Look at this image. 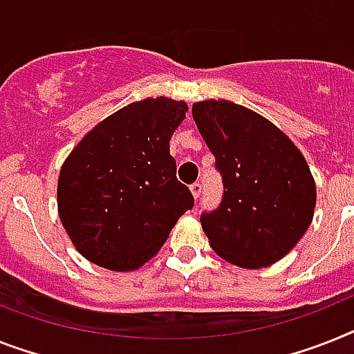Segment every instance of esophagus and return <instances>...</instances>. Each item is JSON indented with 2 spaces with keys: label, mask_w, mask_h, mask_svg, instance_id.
Here are the masks:
<instances>
[{
  "label": "esophagus",
  "mask_w": 354,
  "mask_h": 354,
  "mask_svg": "<svg viewBox=\"0 0 354 354\" xmlns=\"http://www.w3.org/2000/svg\"><path fill=\"white\" fill-rule=\"evenodd\" d=\"M189 189H192V195L197 198L198 195H201V189H203V186H201V183H194L192 186H189Z\"/></svg>",
  "instance_id": "1"
}]
</instances>
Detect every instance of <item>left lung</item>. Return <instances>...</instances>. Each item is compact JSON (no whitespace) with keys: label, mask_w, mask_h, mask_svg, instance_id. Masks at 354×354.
<instances>
[{"label":"left lung","mask_w":354,"mask_h":354,"mask_svg":"<svg viewBox=\"0 0 354 354\" xmlns=\"http://www.w3.org/2000/svg\"><path fill=\"white\" fill-rule=\"evenodd\" d=\"M192 113L224 186L218 208L201 215L209 246L239 268L275 264L313 221L317 186L308 162L284 131L250 108L208 99Z\"/></svg>","instance_id":"obj_1"}]
</instances>
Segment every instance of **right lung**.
Returning <instances> with one entry per match:
<instances>
[{
  "instance_id": "1",
  "label": "right lung",
  "mask_w": 354,
  "mask_h": 354,
  "mask_svg": "<svg viewBox=\"0 0 354 354\" xmlns=\"http://www.w3.org/2000/svg\"><path fill=\"white\" fill-rule=\"evenodd\" d=\"M186 112L184 101L168 97L131 103L99 122L66 157L57 209L84 259L112 271L137 270L194 208L170 156Z\"/></svg>"
}]
</instances>
